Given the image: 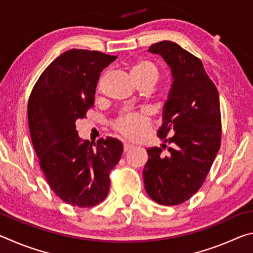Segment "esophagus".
Segmentation results:
<instances>
[{
	"mask_svg": "<svg viewBox=\"0 0 253 253\" xmlns=\"http://www.w3.org/2000/svg\"><path fill=\"white\" fill-rule=\"evenodd\" d=\"M132 147V145L129 143H124V153H126L129 151V149Z\"/></svg>",
	"mask_w": 253,
	"mask_h": 253,
	"instance_id": "34e87169",
	"label": "esophagus"
}]
</instances>
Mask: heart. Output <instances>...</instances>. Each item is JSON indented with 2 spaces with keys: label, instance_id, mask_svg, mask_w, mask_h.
Returning <instances> with one entry per match:
<instances>
[{
  "label": "heart",
  "instance_id": "obj_1",
  "mask_svg": "<svg viewBox=\"0 0 253 253\" xmlns=\"http://www.w3.org/2000/svg\"><path fill=\"white\" fill-rule=\"evenodd\" d=\"M130 75L135 83L143 87L146 84H154L158 79L157 67L148 60H139L130 68ZM152 117L149 111H134L126 113L115 119L113 123L114 129L128 139H142L147 135L152 127Z\"/></svg>",
  "mask_w": 253,
  "mask_h": 253
}]
</instances>
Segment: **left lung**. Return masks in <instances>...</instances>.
<instances>
[{"mask_svg": "<svg viewBox=\"0 0 253 253\" xmlns=\"http://www.w3.org/2000/svg\"><path fill=\"white\" fill-rule=\"evenodd\" d=\"M148 51L168 62L174 81L157 134L170 146L147 149L145 190L158 204L178 205L200 190L220 149L219 92L202 61L175 42H158Z\"/></svg>", "mask_w": 253, "mask_h": 253, "instance_id": "obj_1", "label": "left lung"}]
</instances>
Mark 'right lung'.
Here are the masks:
<instances>
[{"label": "right lung", "mask_w": 253, "mask_h": 253, "mask_svg": "<svg viewBox=\"0 0 253 253\" xmlns=\"http://www.w3.org/2000/svg\"><path fill=\"white\" fill-rule=\"evenodd\" d=\"M117 55L71 49L50 63L29 98L28 121L33 147L46 182L63 202L91 208L108 195L109 174L123 154L116 138L97 144L80 139L77 119L95 102L100 72Z\"/></svg>", "instance_id": "1"}]
</instances>
